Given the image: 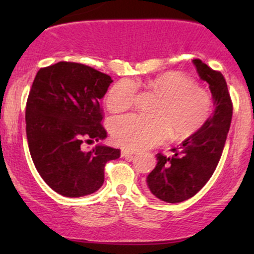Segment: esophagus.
<instances>
[{
  "label": "esophagus",
  "mask_w": 254,
  "mask_h": 254,
  "mask_svg": "<svg viewBox=\"0 0 254 254\" xmlns=\"http://www.w3.org/2000/svg\"><path fill=\"white\" fill-rule=\"evenodd\" d=\"M121 154H122V156L123 157H127V156H132V155H135V154H137V151H135V150H130V149H122V151H121Z\"/></svg>",
  "instance_id": "1"
}]
</instances>
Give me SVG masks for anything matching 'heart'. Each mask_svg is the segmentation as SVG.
<instances>
[{
  "label": "heart",
  "instance_id": "obj_1",
  "mask_svg": "<svg viewBox=\"0 0 254 254\" xmlns=\"http://www.w3.org/2000/svg\"><path fill=\"white\" fill-rule=\"evenodd\" d=\"M147 87L155 92L161 103L153 119L138 115H125L111 122V133L116 143L129 149H145L164 142L167 136L186 138L208 121L211 98L206 90L179 72H164L151 78ZM137 86L131 80H122L109 90L106 105L112 112H123L133 106Z\"/></svg>",
  "mask_w": 254,
  "mask_h": 254
}]
</instances>
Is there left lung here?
<instances>
[{
	"mask_svg": "<svg viewBox=\"0 0 254 254\" xmlns=\"http://www.w3.org/2000/svg\"><path fill=\"white\" fill-rule=\"evenodd\" d=\"M192 62L199 77L209 83L215 110L199 130L172 149L173 155H156L157 164L148 174L147 186L167 203L184 202L208 183L222 155L232 122L233 105L223 75L200 60Z\"/></svg>",
	"mask_w": 254,
	"mask_h": 254,
	"instance_id": "left-lung-1",
	"label": "left lung"
}]
</instances>
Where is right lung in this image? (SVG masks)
<instances>
[{"mask_svg":"<svg viewBox=\"0 0 254 254\" xmlns=\"http://www.w3.org/2000/svg\"><path fill=\"white\" fill-rule=\"evenodd\" d=\"M113 82L88 65L58 62L37 72L26 104V135L38 173L57 193L82 197L104 184L107 161L121 150L97 144L88 151L83 141L107 137L100 99Z\"/></svg>","mask_w":254,"mask_h":254,"instance_id":"right-lung-1","label":"right lung"}]
</instances>
